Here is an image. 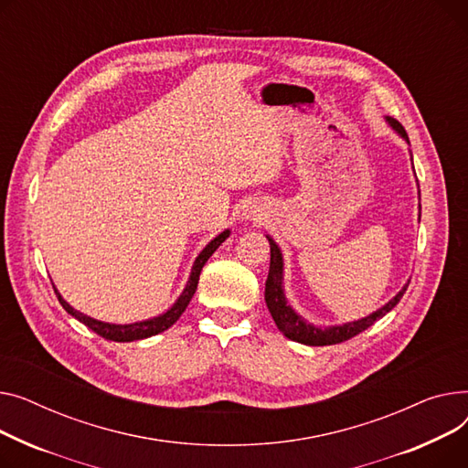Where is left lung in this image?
<instances>
[{"mask_svg":"<svg viewBox=\"0 0 468 468\" xmlns=\"http://www.w3.org/2000/svg\"><path fill=\"white\" fill-rule=\"evenodd\" d=\"M386 121L389 122V126L400 133L404 140L408 142V135L404 126L391 119L386 117ZM268 241H270V271H268V280H266V291H264V300L266 306L276 321L280 331L292 342L298 344H306V346H333V344H340L346 342L353 336H356L359 333L367 331L368 326H372L378 319H381L388 312H391L404 294V291L408 289V285L402 287V291H399V294L395 298H391L386 306H381L379 310H376L374 314L359 319V321H351V323H344V324H335V326H315L312 323H308L304 317H300L289 304L287 298L283 292V257H282V250L278 247V243L273 241L268 234H266Z\"/></svg>","mask_w":468,"mask_h":468,"instance_id":"left-lung-1","label":"left lung"}]
</instances>
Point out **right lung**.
Listing matches in <instances>:
<instances>
[{
	"mask_svg": "<svg viewBox=\"0 0 468 468\" xmlns=\"http://www.w3.org/2000/svg\"><path fill=\"white\" fill-rule=\"evenodd\" d=\"M230 236V230H225L218 234L217 238H213L206 247L204 251L197 257L195 261V266H192L190 270V278L186 282V287L183 289L181 296L176 300V304L166 312L162 314L158 317H153V319H147V321H140V323H130V324H113V323H103V321H98V319H92L85 314L77 312L75 308H71L68 302L62 298V294L57 291V287H54V292H57L58 296V302L62 304V308L73 315L75 319H79L82 324H87L89 328H92V331L96 335H100L101 338L105 340H112V342H133V340H144V338H149V336H154L158 333H164L166 328H170L179 317L181 314L186 310L190 298L195 296L197 292V287H198V280H200V271L204 268V264L207 262V259L217 251V247L221 245L227 238Z\"/></svg>",
	"mask_w": 468,
	"mask_h": 468,
	"instance_id": "1",
	"label": "right lung"
}]
</instances>
